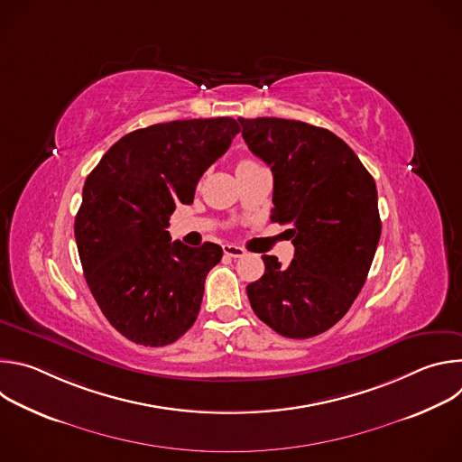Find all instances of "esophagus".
Here are the masks:
<instances>
[{
  "label": "esophagus",
  "mask_w": 462,
  "mask_h": 462,
  "mask_svg": "<svg viewBox=\"0 0 462 462\" xmlns=\"http://www.w3.org/2000/svg\"><path fill=\"white\" fill-rule=\"evenodd\" d=\"M223 252L228 257H243L245 255V250L237 245H223Z\"/></svg>",
  "instance_id": "34e87169"
}]
</instances>
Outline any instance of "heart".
I'll return each instance as SVG.
<instances>
[{
    "mask_svg": "<svg viewBox=\"0 0 462 462\" xmlns=\"http://www.w3.org/2000/svg\"><path fill=\"white\" fill-rule=\"evenodd\" d=\"M246 164H255V162L250 161V159H241V161L237 162V166H246Z\"/></svg>",
    "mask_w": 462,
    "mask_h": 462,
    "instance_id": "b5f03b06",
    "label": "heart"
}]
</instances>
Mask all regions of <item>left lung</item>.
I'll return each instance as SVG.
<instances>
[{
	"label": "left lung",
	"mask_w": 462,
	"mask_h": 462,
	"mask_svg": "<svg viewBox=\"0 0 462 462\" xmlns=\"http://www.w3.org/2000/svg\"><path fill=\"white\" fill-rule=\"evenodd\" d=\"M248 150L274 175L273 216L291 225L294 259L263 255L265 274L246 287L255 316L287 338L325 333L362 291L380 239L376 184L328 129L273 116L237 118Z\"/></svg>",
	"instance_id": "8db88e82"
}]
</instances>
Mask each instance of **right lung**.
<instances>
[{
  "label": "right lung",
  "instance_id": "1",
  "mask_svg": "<svg viewBox=\"0 0 462 462\" xmlns=\"http://www.w3.org/2000/svg\"><path fill=\"white\" fill-rule=\"evenodd\" d=\"M237 134L230 116L153 124L124 135L88 175L75 219L79 255L100 310L127 340L162 347L197 319L223 248L171 241L166 228Z\"/></svg>",
  "mask_w": 462,
  "mask_h": 462
}]
</instances>
